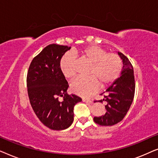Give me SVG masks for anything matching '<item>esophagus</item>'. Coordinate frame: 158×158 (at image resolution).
<instances>
[{
  "label": "esophagus",
  "mask_w": 158,
  "mask_h": 158,
  "mask_svg": "<svg viewBox=\"0 0 158 158\" xmlns=\"http://www.w3.org/2000/svg\"><path fill=\"white\" fill-rule=\"evenodd\" d=\"M83 102H86V103H93V101L91 100V99L83 98Z\"/></svg>",
  "instance_id": "1"
}]
</instances>
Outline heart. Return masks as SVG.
<instances>
[{
  "label": "heart",
  "instance_id": "heart-1",
  "mask_svg": "<svg viewBox=\"0 0 158 158\" xmlns=\"http://www.w3.org/2000/svg\"><path fill=\"white\" fill-rule=\"evenodd\" d=\"M80 55L82 58L91 63L88 77H78L70 83V90L81 96H88L96 91L100 85L106 88L113 83L119 76L122 62L118 55L106 53V51L96 45L86 47L81 51L67 52L60 61V70L66 78H72L75 74V56Z\"/></svg>",
  "mask_w": 158,
  "mask_h": 158
}]
</instances>
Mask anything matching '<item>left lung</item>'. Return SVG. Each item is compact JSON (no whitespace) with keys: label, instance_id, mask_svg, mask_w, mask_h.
Returning a JSON list of instances; mask_svg holds the SVG:
<instances>
[{"label":"left lung","instance_id":"1","mask_svg":"<svg viewBox=\"0 0 158 158\" xmlns=\"http://www.w3.org/2000/svg\"><path fill=\"white\" fill-rule=\"evenodd\" d=\"M118 55L123 64L120 76L101 94L104 96V98L98 102L102 103L105 101L107 103L105 106L106 109L105 114L94 118V122L101 126H112L120 122L128 112L135 96L133 67L124 55L120 52H118Z\"/></svg>","mask_w":158,"mask_h":158}]
</instances>
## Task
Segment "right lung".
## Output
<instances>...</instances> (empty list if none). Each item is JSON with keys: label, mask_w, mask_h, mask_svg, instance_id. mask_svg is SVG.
<instances>
[{"label": "right lung", "mask_w": 158, "mask_h": 158, "mask_svg": "<svg viewBox=\"0 0 158 158\" xmlns=\"http://www.w3.org/2000/svg\"><path fill=\"white\" fill-rule=\"evenodd\" d=\"M71 47L49 44L32 60L27 73L30 103L43 124L53 130H63L73 124V109L82 99L68 95V83L60 70V61ZM64 97L60 102L58 96Z\"/></svg>", "instance_id": "right-lung-1"}]
</instances>
